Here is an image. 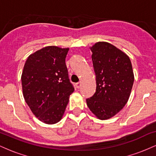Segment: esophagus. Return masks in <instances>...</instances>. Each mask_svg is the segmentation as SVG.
Instances as JSON below:
<instances>
[{
    "label": "esophagus",
    "instance_id": "esophagus-1",
    "mask_svg": "<svg viewBox=\"0 0 156 156\" xmlns=\"http://www.w3.org/2000/svg\"><path fill=\"white\" fill-rule=\"evenodd\" d=\"M76 88L79 89L80 87H81V83H77L76 84Z\"/></svg>",
    "mask_w": 156,
    "mask_h": 156
}]
</instances>
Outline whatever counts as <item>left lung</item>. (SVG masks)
<instances>
[{"label":"left lung","instance_id":"left-lung-1","mask_svg":"<svg viewBox=\"0 0 156 156\" xmlns=\"http://www.w3.org/2000/svg\"><path fill=\"white\" fill-rule=\"evenodd\" d=\"M96 76V92L87 99L89 110L98 119L105 120L119 112L128 102L134 81L128 55L106 42L90 47Z\"/></svg>","mask_w":156,"mask_h":156}]
</instances>
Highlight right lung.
Returning <instances> with one entry per match:
<instances>
[{
    "label": "right lung",
    "mask_w": 156,
    "mask_h": 156,
    "mask_svg": "<svg viewBox=\"0 0 156 156\" xmlns=\"http://www.w3.org/2000/svg\"><path fill=\"white\" fill-rule=\"evenodd\" d=\"M69 49L44 47L30 55L23 67L25 101L35 117L46 124H55L62 119L74 92L65 64Z\"/></svg>",
    "instance_id": "obj_1"
}]
</instances>
